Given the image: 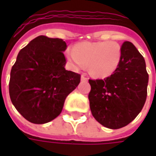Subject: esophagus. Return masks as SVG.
Returning a JSON list of instances; mask_svg holds the SVG:
<instances>
[{"label":"esophagus","mask_w":156,"mask_h":156,"mask_svg":"<svg viewBox=\"0 0 156 156\" xmlns=\"http://www.w3.org/2000/svg\"><path fill=\"white\" fill-rule=\"evenodd\" d=\"M81 80L82 81H87L88 80V77L85 74H83L81 76Z\"/></svg>","instance_id":"34e87169"}]
</instances>
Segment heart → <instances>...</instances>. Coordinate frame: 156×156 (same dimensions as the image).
Segmentation results:
<instances>
[{"label": "heart", "mask_w": 156, "mask_h": 156, "mask_svg": "<svg viewBox=\"0 0 156 156\" xmlns=\"http://www.w3.org/2000/svg\"><path fill=\"white\" fill-rule=\"evenodd\" d=\"M68 61L76 69L88 64L92 74L105 78L117 69L121 60V48L115 41L83 42L75 46L68 54Z\"/></svg>", "instance_id": "b5f03b06"}]
</instances>
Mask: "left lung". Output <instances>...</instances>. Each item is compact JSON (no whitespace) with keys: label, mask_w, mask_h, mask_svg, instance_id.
I'll use <instances>...</instances> for the list:
<instances>
[{"label":"left lung","mask_w":156,"mask_h":156,"mask_svg":"<svg viewBox=\"0 0 156 156\" xmlns=\"http://www.w3.org/2000/svg\"><path fill=\"white\" fill-rule=\"evenodd\" d=\"M149 75L143 56L130 41L121 46V60L113 74L89 79L92 115L108 129H120L134 120L147 97Z\"/></svg>","instance_id":"left-lung-1"}]
</instances>
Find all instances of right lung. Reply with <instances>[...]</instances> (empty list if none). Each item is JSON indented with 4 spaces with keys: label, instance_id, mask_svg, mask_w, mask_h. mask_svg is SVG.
I'll use <instances>...</instances> for the list:
<instances>
[{
    "label": "right lung",
    "instance_id": "1",
    "mask_svg": "<svg viewBox=\"0 0 156 156\" xmlns=\"http://www.w3.org/2000/svg\"><path fill=\"white\" fill-rule=\"evenodd\" d=\"M62 39L39 36L19 51L12 66L9 94L21 115L33 124L50 122L61 114L67 96L81 76L64 68Z\"/></svg>",
    "mask_w": 156,
    "mask_h": 156
}]
</instances>
